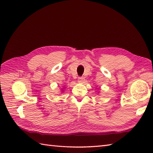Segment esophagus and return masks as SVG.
Listing matches in <instances>:
<instances>
[{"instance_id":"obj_1","label":"esophagus","mask_w":153,"mask_h":153,"mask_svg":"<svg viewBox=\"0 0 153 153\" xmlns=\"http://www.w3.org/2000/svg\"><path fill=\"white\" fill-rule=\"evenodd\" d=\"M84 81V77H83V76L79 77V79H78V82H83Z\"/></svg>"}]
</instances>
